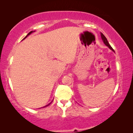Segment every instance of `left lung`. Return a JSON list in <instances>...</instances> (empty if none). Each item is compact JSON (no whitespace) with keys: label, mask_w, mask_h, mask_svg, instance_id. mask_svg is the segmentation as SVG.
Masks as SVG:
<instances>
[{"label":"left lung","mask_w":133,"mask_h":133,"mask_svg":"<svg viewBox=\"0 0 133 133\" xmlns=\"http://www.w3.org/2000/svg\"><path fill=\"white\" fill-rule=\"evenodd\" d=\"M101 38H102V40L103 41V43H104V44L106 45V46H107L110 49H111V50L112 51H114V50L113 49H112V48L111 46H110V43H108V41H107V38L105 37V36L103 35V34L102 33V32H101Z\"/></svg>","instance_id":"obj_1"}]
</instances>
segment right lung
<instances>
[{"label":"right lung","mask_w":133,"mask_h":133,"mask_svg":"<svg viewBox=\"0 0 133 133\" xmlns=\"http://www.w3.org/2000/svg\"><path fill=\"white\" fill-rule=\"evenodd\" d=\"M34 31H30V32H29V33L28 34H27V35L26 36H25V37H24V38H23V39H25V38H26L27 37H28V36H29V35H30V34H31L32 33V32H34ZM52 101H53V99H52V101H51V102L50 103H48V105H45V106H44V107H42V108H45V107H47V106H48V105H50V104H51V102H52Z\"/></svg>","instance_id":"1"}]
</instances>
